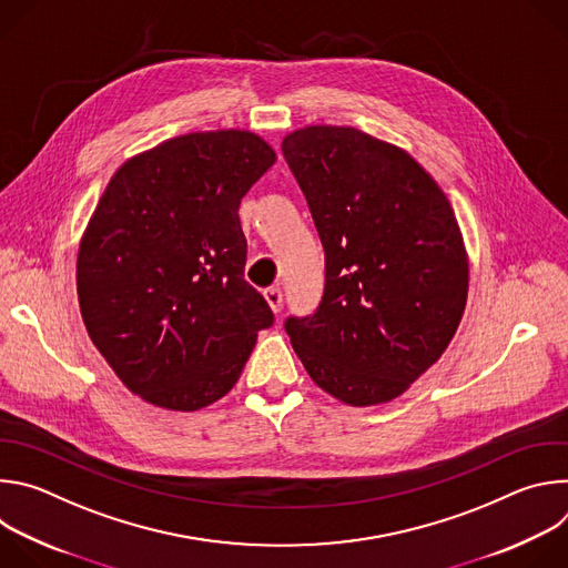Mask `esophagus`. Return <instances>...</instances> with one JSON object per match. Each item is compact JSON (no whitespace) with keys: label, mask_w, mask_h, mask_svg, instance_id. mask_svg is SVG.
I'll list each match as a JSON object with an SVG mask.
<instances>
[{"label":"esophagus","mask_w":568,"mask_h":568,"mask_svg":"<svg viewBox=\"0 0 568 568\" xmlns=\"http://www.w3.org/2000/svg\"><path fill=\"white\" fill-rule=\"evenodd\" d=\"M265 301L272 307V312L278 314L281 307H283V292H281V287H267L265 290Z\"/></svg>","instance_id":"esophagus-1"}]
</instances>
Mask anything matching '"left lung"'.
Here are the masks:
<instances>
[{
	"label": "left lung",
	"instance_id": "8db88e82",
	"mask_svg": "<svg viewBox=\"0 0 568 568\" xmlns=\"http://www.w3.org/2000/svg\"><path fill=\"white\" fill-rule=\"evenodd\" d=\"M283 154L326 252V290L285 331L312 382L351 407L395 399L452 337L469 261L436 180L393 143L351 125H305Z\"/></svg>",
	"mask_w": 568,
	"mask_h": 568
}]
</instances>
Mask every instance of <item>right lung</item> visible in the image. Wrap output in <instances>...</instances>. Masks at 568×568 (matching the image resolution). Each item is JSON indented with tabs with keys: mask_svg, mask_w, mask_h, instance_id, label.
I'll return each mask as SVG.
<instances>
[{
	"mask_svg": "<svg viewBox=\"0 0 568 568\" xmlns=\"http://www.w3.org/2000/svg\"><path fill=\"white\" fill-rule=\"evenodd\" d=\"M274 164L276 150L250 130L173 136L121 164L80 237L88 335L159 409L200 412L224 397L272 326L245 281L237 209Z\"/></svg>",
	"mask_w": 568,
	"mask_h": 568,
	"instance_id": "add662e5",
	"label": "right lung"
}]
</instances>
